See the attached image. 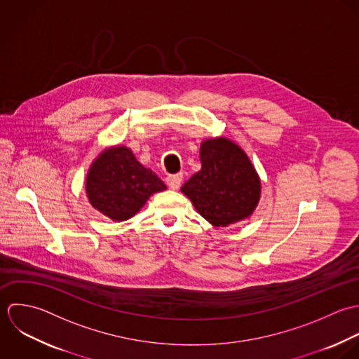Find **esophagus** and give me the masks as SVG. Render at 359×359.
I'll use <instances>...</instances> for the list:
<instances>
[{
  "label": "esophagus",
  "instance_id": "obj_1",
  "mask_svg": "<svg viewBox=\"0 0 359 359\" xmlns=\"http://www.w3.org/2000/svg\"><path fill=\"white\" fill-rule=\"evenodd\" d=\"M183 180V175L177 173V175H170L166 177V184L170 190H177L180 187V183Z\"/></svg>",
  "mask_w": 359,
  "mask_h": 359
}]
</instances>
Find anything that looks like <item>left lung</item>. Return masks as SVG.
<instances>
[{
  "mask_svg": "<svg viewBox=\"0 0 359 359\" xmlns=\"http://www.w3.org/2000/svg\"><path fill=\"white\" fill-rule=\"evenodd\" d=\"M201 169L182 193L196 211L215 227H226L254 214L261 198V179L245 151L227 137L200 145Z\"/></svg>",
  "mask_w": 359,
  "mask_h": 359,
  "instance_id": "obj_1",
  "label": "left lung"
}]
</instances>
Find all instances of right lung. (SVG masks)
<instances>
[{"mask_svg": "<svg viewBox=\"0 0 359 359\" xmlns=\"http://www.w3.org/2000/svg\"><path fill=\"white\" fill-rule=\"evenodd\" d=\"M163 190L165 183L144 168L126 145L102 149L86 175L88 203L114 222L136 215L152 194Z\"/></svg>", "mask_w": 359, "mask_h": 359, "instance_id": "obj_1", "label": "right lung"}]
</instances>
